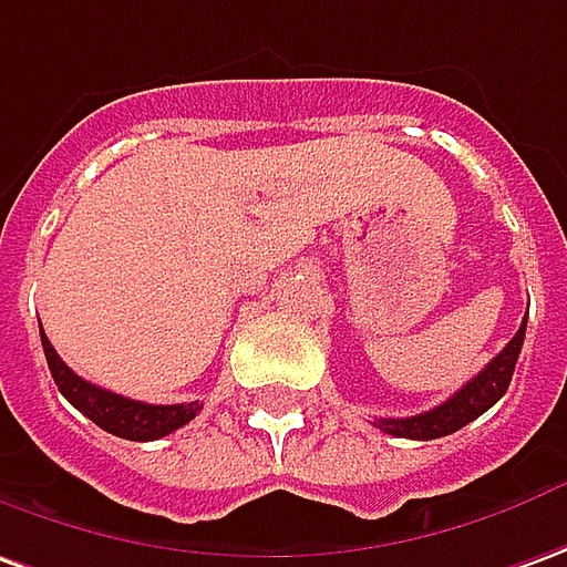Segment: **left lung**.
Masks as SVG:
<instances>
[{
	"label": "left lung",
	"instance_id": "1",
	"mask_svg": "<svg viewBox=\"0 0 567 567\" xmlns=\"http://www.w3.org/2000/svg\"><path fill=\"white\" fill-rule=\"evenodd\" d=\"M525 327H528V318L522 321L518 333L506 342V349L499 351L497 358L478 373L472 377L460 392L447 398L439 408L425 410V413H416V416H404V420H377L382 432L395 435V439H441V435H451L456 429L470 425L472 420H478L485 410H491L497 404L499 398L506 395L509 389V380H513L515 361L522 354V342H525Z\"/></svg>",
	"mask_w": 567,
	"mask_h": 567
}]
</instances>
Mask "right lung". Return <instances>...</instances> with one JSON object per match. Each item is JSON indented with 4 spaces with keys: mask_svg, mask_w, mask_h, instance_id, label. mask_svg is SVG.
Listing matches in <instances>:
<instances>
[{
    "mask_svg": "<svg viewBox=\"0 0 567 567\" xmlns=\"http://www.w3.org/2000/svg\"><path fill=\"white\" fill-rule=\"evenodd\" d=\"M39 336H42V351H45V361H49L58 392L68 398L80 413H85L92 423L101 425L104 432H111L116 439L157 441L175 432V429H182L185 423H190L200 413V401H187V404H144V401L113 395V392L101 389V385H92V382L76 377L58 358L49 336L42 333V323H39Z\"/></svg>",
    "mask_w": 567,
    "mask_h": 567,
    "instance_id": "right-lung-1",
    "label": "right lung"
}]
</instances>
